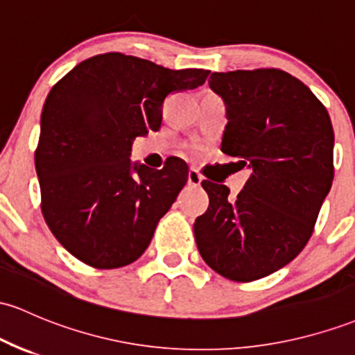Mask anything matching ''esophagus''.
I'll return each mask as SVG.
<instances>
[{
  "instance_id": "obj_1",
  "label": "esophagus",
  "mask_w": 355,
  "mask_h": 355,
  "mask_svg": "<svg viewBox=\"0 0 355 355\" xmlns=\"http://www.w3.org/2000/svg\"><path fill=\"white\" fill-rule=\"evenodd\" d=\"M202 180H204V178H202V175L198 173V171H197L196 168H190V170H189V177H187V184L193 185V187H198V185L202 184Z\"/></svg>"
}]
</instances>
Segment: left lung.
I'll return each mask as SVG.
<instances>
[{
	"instance_id": "left-lung-1",
	"label": "left lung",
	"mask_w": 355,
	"mask_h": 355,
	"mask_svg": "<svg viewBox=\"0 0 355 355\" xmlns=\"http://www.w3.org/2000/svg\"><path fill=\"white\" fill-rule=\"evenodd\" d=\"M224 101L220 150L251 171L236 198L204 180L207 212L193 224L202 259L232 282L286 266L309 243L334 180L329 112L297 77L278 69L214 72Z\"/></svg>"
}]
</instances>
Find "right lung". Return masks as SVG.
<instances>
[{"instance_id":"right-lung-1","label":"right lung","mask_w":355,"mask_h":355,"mask_svg":"<svg viewBox=\"0 0 355 355\" xmlns=\"http://www.w3.org/2000/svg\"><path fill=\"white\" fill-rule=\"evenodd\" d=\"M210 70H171L145 58L101 53L76 65L46 96L35 168L46 225L72 256L99 270L126 266L150 246L189 177L180 158L162 170L133 163L138 136L158 131L175 91Z\"/></svg>"}]
</instances>
